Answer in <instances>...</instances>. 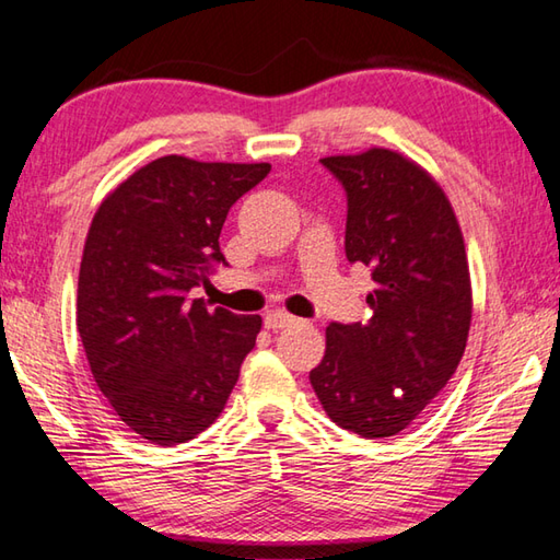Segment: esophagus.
Masks as SVG:
<instances>
[{"instance_id": "obj_1", "label": "esophagus", "mask_w": 560, "mask_h": 560, "mask_svg": "<svg viewBox=\"0 0 560 560\" xmlns=\"http://www.w3.org/2000/svg\"><path fill=\"white\" fill-rule=\"evenodd\" d=\"M295 320L293 315H289L287 311H269L265 315V327L267 330H281V327H289Z\"/></svg>"}]
</instances>
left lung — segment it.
Here are the masks:
<instances>
[{
  "mask_svg": "<svg viewBox=\"0 0 560 560\" xmlns=\"http://www.w3.org/2000/svg\"><path fill=\"white\" fill-rule=\"evenodd\" d=\"M347 191V259L371 267L366 325L330 323L311 386L327 418L366 440L402 432L464 357L470 273L442 186L400 152L320 160Z\"/></svg>",
  "mask_w": 560,
  "mask_h": 560,
  "instance_id": "8db88e82",
  "label": "left lung"
}]
</instances>
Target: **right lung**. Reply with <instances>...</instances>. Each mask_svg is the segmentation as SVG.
<instances>
[{
    "mask_svg": "<svg viewBox=\"0 0 560 560\" xmlns=\"http://www.w3.org/2000/svg\"><path fill=\"white\" fill-rule=\"evenodd\" d=\"M269 162H148L92 218L77 283V330L98 390L142 440H194L223 412L259 315L186 299L225 265L218 245L230 206Z\"/></svg>",
    "mask_w": 560,
    "mask_h": 560,
    "instance_id": "add662e5",
    "label": "right lung"
}]
</instances>
